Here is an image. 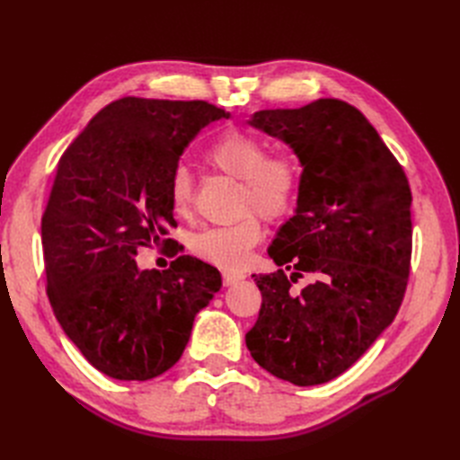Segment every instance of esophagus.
<instances>
[{"label":"esophagus","instance_id":"1","mask_svg":"<svg viewBox=\"0 0 460 460\" xmlns=\"http://www.w3.org/2000/svg\"><path fill=\"white\" fill-rule=\"evenodd\" d=\"M243 278L245 276L240 274V272H222V284H225V286H234V284L242 282Z\"/></svg>","mask_w":460,"mask_h":460}]
</instances>
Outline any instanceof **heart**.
<instances>
[{
    "instance_id": "1",
    "label": "heart",
    "mask_w": 460,
    "mask_h": 460,
    "mask_svg": "<svg viewBox=\"0 0 460 460\" xmlns=\"http://www.w3.org/2000/svg\"><path fill=\"white\" fill-rule=\"evenodd\" d=\"M215 169L242 180V211L253 208L261 217L276 220L288 215L297 199L301 166L288 153L269 155L261 137L228 130L207 151ZM169 201L174 215L188 217L193 207V178L188 166L178 164L169 180ZM262 240V226L255 215H245L234 225L208 226L193 234L191 252L222 269H242L252 249Z\"/></svg>"
}]
</instances>
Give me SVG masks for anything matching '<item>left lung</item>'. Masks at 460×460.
Instances as JSON below:
<instances>
[{
  "mask_svg": "<svg viewBox=\"0 0 460 460\" xmlns=\"http://www.w3.org/2000/svg\"><path fill=\"white\" fill-rule=\"evenodd\" d=\"M247 122L294 149L303 172L296 215L269 247L294 272L253 274L262 303L245 343L276 378L318 385L355 365L401 307L412 249L409 180L345 102L257 111ZM303 271L315 282L294 296L290 282Z\"/></svg>",
  "mask_w": 460,
  "mask_h": 460,
  "instance_id": "obj_1",
  "label": "left lung"
}]
</instances>
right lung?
I'll return each mask as SVG.
<instances>
[{
	"mask_svg": "<svg viewBox=\"0 0 460 460\" xmlns=\"http://www.w3.org/2000/svg\"><path fill=\"white\" fill-rule=\"evenodd\" d=\"M228 117L207 102L122 97L58 164L41 217L48 297L66 338L109 378L146 382L174 367L222 286L217 269L190 255L163 272L140 270L136 255L176 226L169 180L180 155Z\"/></svg>",
	"mask_w": 460,
	"mask_h": 460,
	"instance_id": "right-lung-1",
	"label": "right lung"
}]
</instances>
